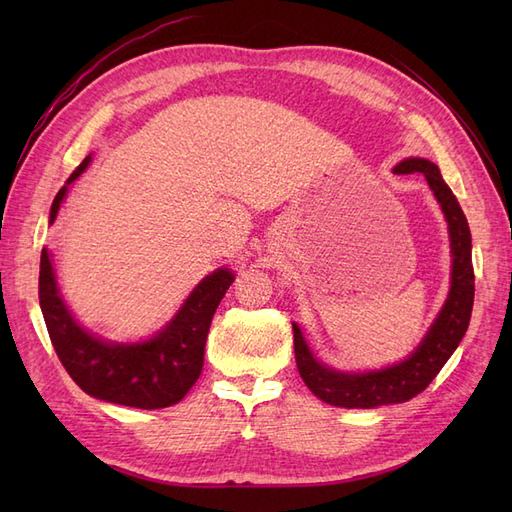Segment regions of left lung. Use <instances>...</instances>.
Returning <instances> with one entry per match:
<instances>
[{"label":"left lung","mask_w":512,"mask_h":512,"mask_svg":"<svg viewBox=\"0 0 512 512\" xmlns=\"http://www.w3.org/2000/svg\"><path fill=\"white\" fill-rule=\"evenodd\" d=\"M395 175L421 173L440 203L451 239V288L448 297L431 322L429 331L404 361L380 369L342 371L324 365L309 348L303 329L292 322L294 359L307 389L324 404L337 408H378L401 404L423 393L438 376L444 363L451 359L468 331L474 305V267L472 235L455 194L440 175V168L425 158H406L395 168Z\"/></svg>","instance_id":"1"}]
</instances>
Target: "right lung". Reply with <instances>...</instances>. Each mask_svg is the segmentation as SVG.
<instances>
[{
    "instance_id": "1",
    "label": "right lung",
    "mask_w": 512,
    "mask_h": 512,
    "mask_svg": "<svg viewBox=\"0 0 512 512\" xmlns=\"http://www.w3.org/2000/svg\"><path fill=\"white\" fill-rule=\"evenodd\" d=\"M89 162L91 156L76 166L57 192L49 224L55 222L68 188L85 173ZM232 282L235 273L226 267L203 277L177 314L143 342H111L81 327L61 297L53 254L46 247L40 256L38 297L59 361L87 395L108 404L158 410L179 404L198 380L213 314Z\"/></svg>"
}]
</instances>
